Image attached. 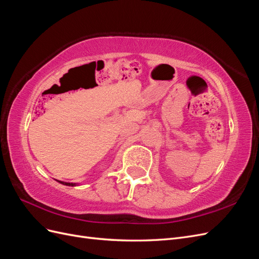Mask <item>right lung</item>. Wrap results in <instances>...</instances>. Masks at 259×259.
I'll use <instances>...</instances> for the list:
<instances>
[{
    "label": "right lung",
    "mask_w": 259,
    "mask_h": 259,
    "mask_svg": "<svg viewBox=\"0 0 259 259\" xmlns=\"http://www.w3.org/2000/svg\"><path fill=\"white\" fill-rule=\"evenodd\" d=\"M58 183H60V184H62V185H66V186H71V187H74V186H76L77 184H73V183H65V182H60V180H57Z\"/></svg>",
    "instance_id": "add662e5"
}]
</instances>
